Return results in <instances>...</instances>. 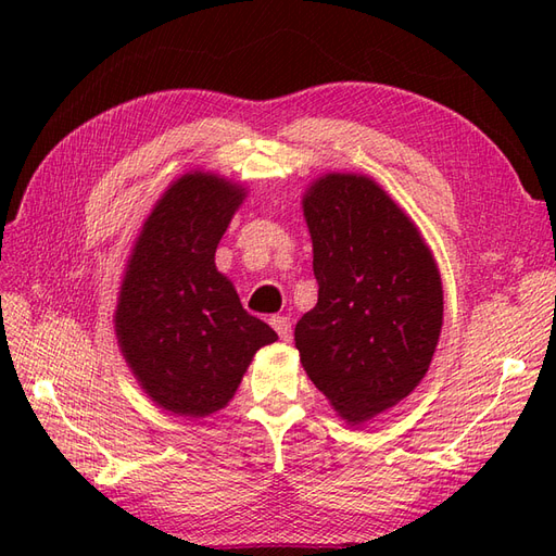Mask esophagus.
Wrapping results in <instances>:
<instances>
[{"label":"esophagus","instance_id":"1","mask_svg":"<svg viewBox=\"0 0 556 556\" xmlns=\"http://www.w3.org/2000/svg\"><path fill=\"white\" fill-rule=\"evenodd\" d=\"M271 327H274L276 333L280 336V341H290V339H292V323H290V317H282V315L271 317Z\"/></svg>","mask_w":556,"mask_h":556}]
</instances>
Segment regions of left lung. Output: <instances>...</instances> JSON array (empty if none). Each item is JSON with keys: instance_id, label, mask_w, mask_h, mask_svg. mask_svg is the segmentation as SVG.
<instances>
[{"instance_id": "obj_1", "label": "left lung", "mask_w": 556, "mask_h": 556, "mask_svg": "<svg viewBox=\"0 0 556 556\" xmlns=\"http://www.w3.org/2000/svg\"><path fill=\"white\" fill-rule=\"evenodd\" d=\"M317 304L294 341L308 378L348 422L406 399L429 371L443 325L431 250L366 176L329 174L304 199Z\"/></svg>"}]
</instances>
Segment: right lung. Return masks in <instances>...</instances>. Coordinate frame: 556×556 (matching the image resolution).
<instances>
[{
    "label": "right lung",
    "instance_id": "obj_1",
    "mask_svg": "<svg viewBox=\"0 0 556 556\" xmlns=\"http://www.w3.org/2000/svg\"><path fill=\"white\" fill-rule=\"evenodd\" d=\"M241 199L237 185L217 176H182L157 201L129 260L117 341L148 396L176 415L225 408L252 355L278 339L215 268V248Z\"/></svg>",
    "mask_w": 556,
    "mask_h": 556
}]
</instances>
